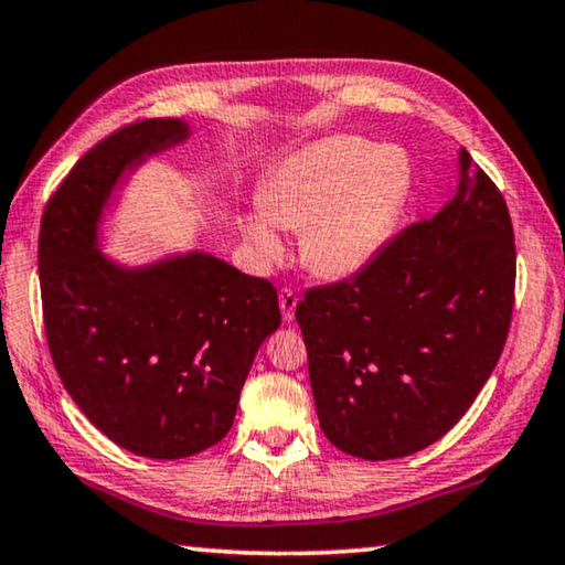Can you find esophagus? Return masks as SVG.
Listing matches in <instances>:
<instances>
[{
    "label": "esophagus",
    "mask_w": 565,
    "mask_h": 565,
    "mask_svg": "<svg viewBox=\"0 0 565 565\" xmlns=\"http://www.w3.org/2000/svg\"><path fill=\"white\" fill-rule=\"evenodd\" d=\"M296 306H298V292L290 288H282L280 290V310H282V318L288 323L296 318Z\"/></svg>",
    "instance_id": "34e87169"
}]
</instances>
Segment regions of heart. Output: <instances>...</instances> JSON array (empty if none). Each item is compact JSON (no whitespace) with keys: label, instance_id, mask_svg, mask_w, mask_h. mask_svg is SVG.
Here are the masks:
<instances>
[{"label":"heart","instance_id":"heart-1","mask_svg":"<svg viewBox=\"0 0 565 565\" xmlns=\"http://www.w3.org/2000/svg\"><path fill=\"white\" fill-rule=\"evenodd\" d=\"M407 160L395 147L331 137L269 175L247 234L259 255L277 259V226L300 228V257L308 269L343 277L377 255L407 193Z\"/></svg>","mask_w":565,"mask_h":565}]
</instances>
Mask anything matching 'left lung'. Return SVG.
<instances>
[{
  "instance_id": "8db88e82",
  "label": "left lung",
  "mask_w": 565,
  "mask_h": 565,
  "mask_svg": "<svg viewBox=\"0 0 565 565\" xmlns=\"http://www.w3.org/2000/svg\"><path fill=\"white\" fill-rule=\"evenodd\" d=\"M454 199L296 318L318 420L343 454L403 459L446 436L500 362L514 306L512 218L461 147Z\"/></svg>"
}]
</instances>
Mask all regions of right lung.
Instances as JSON below:
<instances>
[{
  "label": "right lung",
  "instance_id": "1",
  "mask_svg": "<svg viewBox=\"0 0 565 565\" xmlns=\"http://www.w3.org/2000/svg\"><path fill=\"white\" fill-rule=\"evenodd\" d=\"M181 119H137L96 142L47 201L38 267L47 349L88 420L147 459L206 451L232 428L277 290L203 252L121 269L96 249L119 175L183 142Z\"/></svg>",
  "mask_w": 565,
  "mask_h": 565
}]
</instances>
